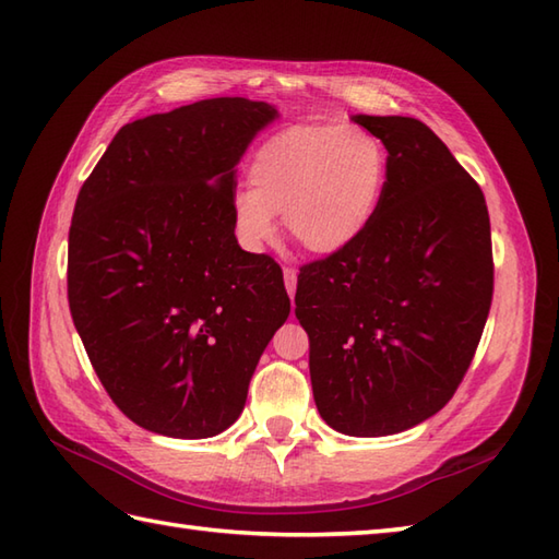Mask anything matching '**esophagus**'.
<instances>
[{
  "label": "esophagus",
  "mask_w": 559,
  "mask_h": 559,
  "mask_svg": "<svg viewBox=\"0 0 559 559\" xmlns=\"http://www.w3.org/2000/svg\"><path fill=\"white\" fill-rule=\"evenodd\" d=\"M283 281H286V290L293 298L295 288H298V271H295L293 266H286V269H283Z\"/></svg>",
  "instance_id": "obj_1"
}]
</instances>
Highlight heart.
Returning <instances> with one entry per match:
<instances>
[{
  "mask_svg": "<svg viewBox=\"0 0 559 559\" xmlns=\"http://www.w3.org/2000/svg\"><path fill=\"white\" fill-rule=\"evenodd\" d=\"M382 141L355 124H290L261 141L249 185L233 199L235 230L247 247L276 235V213L312 254H338L377 218L386 192Z\"/></svg>",
  "mask_w": 559,
  "mask_h": 559,
  "instance_id": "obj_1",
  "label": "heart"
}]
</instances>
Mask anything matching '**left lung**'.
I'll return each mask as SVG.
<instances>
[{"instance_id":"left-lung-1","label":"left lung","mask_w":559,"mask_h":559,"mask_svg":"<svg viewBox=\"0 0 559 559\" xmlns=\"http://www.w3.org/2000/svg\"><path fill=\"white\" fill-rule=\"evenodd\" d=\"M389 153L386 192L358 242L300 269L319 415L350 437L411 430L442 411L492 302L490 216L478 182L413 117L355 115Z\"/></svg>"}]
</instances>
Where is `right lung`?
<instances>
[{"instance_id": "add662e5", "label": "right lung", "mask_w": 559, "mask_h": 559, "mask_svg": "<svg viewBox=\"0 0 559 559\" xmlns=\"http://www.w3.org/2000/svg\"><path fill=\"white\" fill-rule=\"evenodd\" d=\"M276 117L269 103L209 98L129 122L81 187L71 319L115 406L144 430H228L290 314L281 266L245 252L233 218L235 165Z\"/></svg>"}]
</instances>
